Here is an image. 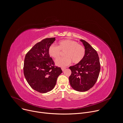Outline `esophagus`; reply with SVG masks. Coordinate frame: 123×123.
Wrapping results in <instances>:
<instances>
[{
    "mask_svg": "<svg viewBox=\"0 0 123 123\" xmlns=\"http://www.w3.org/2000/svg\"><path fill=\"white\" fill-rule=\"evenodd\" d=\"M61 69H62V71H65V69H66V68H64V67H62V68H61Z\"/></svg>",
    "mask_w": 123,
    "mask_h": 123,
    "instance_id": "1",
    "label": "esophagus"
}]
</instances>
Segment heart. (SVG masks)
Masks as SVG:
<instances>
[{"mask_svg":"<svg viewBox=\"0 0 123 123\" xmlns=\"http://www.w3.org/2000/svg\"><path fill=\"white\" fill-rule=\"evenodd\" d=\"M65 52L64 57L55 61L56 64L60 67H66L72 61L74 64L80 63L84 58L86 50L84 47L76 41L71 39H64L60 41L58 46L51 44L48 49L50 56L55 59L59 58Z\"/></svg>","mask_w":123,"mask_h":123,"instance_id":"heart-1","label":"heart"}]
</instances>
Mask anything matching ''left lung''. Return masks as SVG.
I'll return each mask as SVG.
<instances>
[{
  "instance_id": "1",
  "label": "left lung",
  "mask_w": 123,
  "mask_h": 123,
  "mask_svg": "<svg viewBox=\"0 0 123 123\" xmlns=\"http://www.w3.org/2000/svg\"><path fill=\"white\" fill-rule=\"evenodd\" d=\"M81 41L85 48V55L80 63L69 67L72 71L69 81L74 90L84 92L91 89L96 82L100 71V63L96 50L84 40L81 39Z\"/></svg>"
}]
</instances>
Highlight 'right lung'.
Returning a JSON list of instances; mask_svg holds the SVG:
<instances>
[{"instance_id": "obj_1", "label": "right lung", "mask_w": 123, "mask_h": 123, "mask_svg": "<svg viewBox=\"0 0 123 123\" xmlns=\"http://www.w3.org/2000/svg\"><path fill=\"white\" fill-rule=\"evenodd\" d=\"M55 40V37L43 39L25 55V77L31 88L40 93H46L53 89L58 76L62 73L60 67L55 66L48 53L49 47Z\"/></svg>"}]
</instances>
